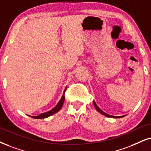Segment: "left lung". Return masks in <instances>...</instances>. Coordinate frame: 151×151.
Instances as JSON below:
<instances>
[{"label": "left lung", "instance_id": "8db88e82", "mask_svg": "<svg viewBox=\"0 0 151 151\" xmlns=\"http://www.w3.org/2000/svg\"><path fill=\"white\" fill-rule=\"evenodd\" d=\"M93 104H94V106H95V109H96L97 111H98L99 112V113H100L101 114H102V115H104V116H106V117H109V118H122V117H124V116H111V115H109V114H106L105 112H104V111H103L101 110L98 107V105H97V104H96V103H95V101H93Z\"/></svg>", "mask_w": 151, "mask_h": 151}]
</instances>
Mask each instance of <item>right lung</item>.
Segmentation results:
<instances>
[{
    "mask_svg": "<svg viewBox=\"0 0 151 151\" xmlns=\"http://www.w3.org/2000/svg\"><path fill=\"white\" fill-rule=\"evenodd\" d=\"M66 88H65L63 95L61 99H60V101H59L58 103L56 104V106H55L54 108H53L52 109L50 110V111H49L45 112V113L40 114V115H38V116H30V117H32V118H35V119H42V118H47V117H49V116H52L53 114L57 113V112H58V111L60 110V109H61V107L63 106V102H64V100H65L64 93H65V92Z\"/></svg>",
    "mask_w": 151,
    "mask_h": 151,
    "instance_id": "right-lung-1",
    "label": "right lung"
}]
</instances>
